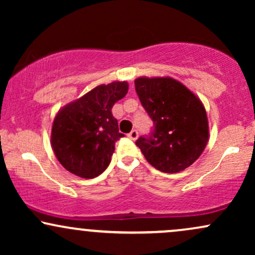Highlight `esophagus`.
Returning a JSON list of instances; mask_svg holds the SVG:
<instances>
[{
  "instance_id": "34e87169",
  "label": "esophagus",
  "mask_w": 255,
  "mask_h": 255,
  "mask_svg": "<svg viewBox=\"0 0 255 255\" xmlns=\"http://www.w3.org/2000/svg\"><path fill=\"white\" fill-rule=\"evenodd\" d=\"M128 137H129V139H131V140H136L137 139V130H135V129L131 130L130 133L128 134Z\"/></svg>"
}]
</instances>
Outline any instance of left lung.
<instances>
[{"mask_svg": "<svg viewBox=\"0 0 255 255\" xmlns=\"http://www.w3.org/2000/svg\"><path fill=\"white\" fill-rule=\"evenodd\" d=\"M136 95L153 121L148 136L136 146L157 170L176 174L200 157L209 141L204 104L191 90L170 77L135 79Z\"/></svg>", "mask_w": 255, "mask_h": 255, "instance_id": "obj_1", "label": "left lung"}]
</instances>
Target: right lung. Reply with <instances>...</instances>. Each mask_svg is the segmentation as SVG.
<instances>
[{"instance_id": "1", "label": "right lung", "mask_w": 255, "mask_h": 255, "mask_svg": "<svg viewBox=\"0 0 255 255\" xmlns=\"http://www.w3.org/2000/svg\"><path fill=\"white\" fill-rule=\"evenodd\" d=\"M127 92V81L99 85L58 110L52 122L51 147L66 170L93 178L108 168L115 142L125 136L111 108Z\"/></svg>"}]
</instances>
